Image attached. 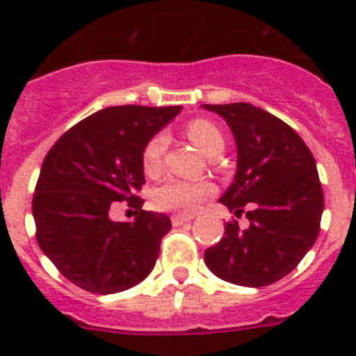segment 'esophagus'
Returning <instances> with one entry per match:
<instances>
[{"instance_id": "esophagus-1", "label": "esophagus", "mask_w": 356, "mask_h": 356, "mask_svg": "<svg viewBox=\"0 0 356 356\" xmlns=\"http://www.w3.org/2000/svg\"><path fill=\"white\" fill-rule=\"evenodd\" d=\"M191 219H193V216H185V213H175V216L171 217V222H172V226H181V225H185V222H191Z\"/></svg>"}]
</instances>
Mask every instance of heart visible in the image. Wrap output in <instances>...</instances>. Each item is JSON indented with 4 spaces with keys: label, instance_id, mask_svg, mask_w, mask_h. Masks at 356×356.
Here are the masks:
<instances>
[{
    "label": "heart",
    "instance_id": "heart-1",
    "mask_svg": "<svg viewBox=\"0 0 356 356\" xmlns=\"http://www.w3.org/2000/svg\"><path fill=\"white\" fill-rule=\"evenodd\" d=\"M188 139L193 140L203 153L217 146H222V135L213 122L207 119H194L187 127ZM165 153V135L156 134L146 143L143 151V168L146 175L155 176L162 169V159ZM213 194V185L209 181H187L180 178H169L155 188L151 203L160 212L191 213L196 212L205 200Z\"/></svg>",
    "mask_w": 356,
    "mask_h": 356
}]
</instances>
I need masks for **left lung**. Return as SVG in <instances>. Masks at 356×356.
Wrapping results in <instances>:
<instances>
[{"mask_svg":"<svg viewBox=\"0 0 356 356\" xmlns=\"http://www.w3.org/2000/svg\"><path fill=\"white\" fill-rule=\"evenodd\" d=\"M228 122L237 144V172L222 205L248 228L229 221L205 251L210 271L225 282L264 287L287 276L319 235L325 196L316 159L287 122L250 103L201 105Z\"/></svg>","mask_w":356,"mask_h":356,"instance_id":"left-lung-1","label":"left lung"}]
</instances>
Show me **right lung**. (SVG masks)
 Masks as SVG:
<instances>
[{"instance_id":"right-lung-1","label":"right lung","mask_w":356,"mask_h":356,"mask_svg":"<svg viewBox=\"0 0 356 356\" xmlns=\"http://www.w3.org/2000/svg\"><path fill=\"white\" fill-rule=\"evenodd\" d=\"M181 106H108L69 128L40 168L31 212L42 253L69 282L94 294H115L143 282L155 267L165 213L146 212L137 196L144 185L147 140ZM128 200L130 223L109 219V207Z\"/></svg>"}]
</instances>
